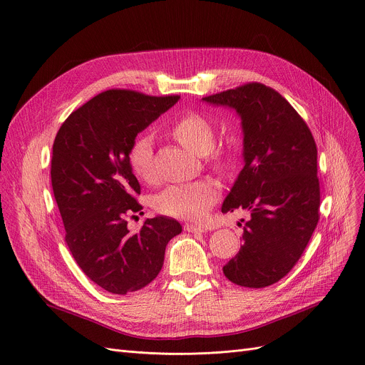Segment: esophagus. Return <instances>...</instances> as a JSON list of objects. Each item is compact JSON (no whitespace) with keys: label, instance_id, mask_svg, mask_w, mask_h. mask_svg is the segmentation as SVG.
<instances>
[{"label":"esophagus","instance_id":"esophagus-1","mask_svg":"<svg viewBox=\"0 0 365 365\" xmlns=\"http://www.w3.org/2000/svg\"><path fill=\"white\" fill-rule=\"evenodd\" d=\"M185 230H186V232H190V233H200V232H205L203 226H197V225H193V223H186V225H185Z\"/></svg>","mask_w":365,"mask_h":365}]
</instances>
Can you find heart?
<instances>
[{"label":"heart","mask_w":365,"mask_h":365,"mask_svg":"<svg viewBox=\"0 0 365 365\" xmlns=\"http://www.w3.org/2000/svg\"><path fill=\"white\" fill-rule=\"evenodd\" d=\"M172 136L190 152L205 156L210 155V162L217 169H225L226 158L215 148V130L210 121L197 113H187L178 118L172 129ZM129 162L133 173L145 180L155 179L153 138L143 133L135 139L129 150ZM219 186L212 180H197L192 183L170 185L153 197V207L162 215L180 219H200L219 197Z\"/></svg>","instance_id":"heart-1"}]
</instances>
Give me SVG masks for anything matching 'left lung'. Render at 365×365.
I'll use <instances>...</instances> for the list:
<instances>
[{"mask_svg": "<svg viewBox=\"0 0 365 365\" xmlns=\"http://www.w3.org/2000/svg\"><path fill=\"white\" fill-rule=\"evenodd\" d=\"M202 100L233 108L244 132L245 166L222 213L245 209L251 219L244 245L223 274L240 287H269L298 262L319 219L315 140L297 110L265 84L250 83Z\"/></svg>", "mask_w": 365, "mask_h": 365, "instance_id": "8db88e82", "label": "left lung"}]
</instances>
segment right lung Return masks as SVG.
Here are the masks:
<instances>
[{"label": "right lung", "instance_id": "right-lung-1", "mask_svg": "<svg viewBox=\"0 0 365 365\" xmlns=\"http://www.w3.org/2000/svg\"><path fill=\"white\" fill-rule=\"evenodd\" d=\"M179 96L152 97L107 90L73 111L61 125L51 159V185L67 247L83 272L111 294L125 295L160 272L168 242L182 232L178 220L156 216L130 233L126 216L142 206L129 150L138 133Z\"/></svg>", "mask_w": 365, "mask_h": 365}]
</instances>
